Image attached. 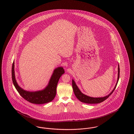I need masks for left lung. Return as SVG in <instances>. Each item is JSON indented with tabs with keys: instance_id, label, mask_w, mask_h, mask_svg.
<instances>
[{
	"instance_id": "8db88e82",
	"label": "left lung",
	"mask_w": 134,
	"mask_h": 134,
	"mask_svg": "<svg viewBox=\"0 0 134 134\" xmlns=\"http://www.w3.org/2000/svg\"><path fill=\"white\" fill-rule=\"evenodd\" d=\"M119 65H118V80H117V82L116 83V86L114 88V89H113V90L111 92V93L110 94H109L108 96H105V97H103V98H92V97H88L86 95L83 94L79 90V89L78 88V87L76 86V83L75 82L74 80H72V89H73V91H74V94H75L76 97L81 102H83V103H88V104L99 103H101L102 102L104 101L107 98L109 97V96H110L111 94H112L113 92L115 90L117 84L118 83L119 80Z\"/></svg>"
}]
</instances>
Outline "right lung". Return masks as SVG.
Instances as JSON below:
<instances>
[{"label":"right lung","instance_id":"obj_1","mask_svg":"<svg viewBox=\"0 0 134 134\" xmlns=\"http://www.w3.org/2000/svg\"><path fill=\"white\" fill-rule=\"evenodd\" d=\"M14 64V62L12 69V81L15 89L22 98L32 103L37 104L47 103L54 99L56 95L58 80L62 75L65 72L62 67H58L54 70L48 85L43 90L31 92L24 90L18 86L15 79Z\"/></svg>","mask_w":134,"mask_h":134}]
</instances>
